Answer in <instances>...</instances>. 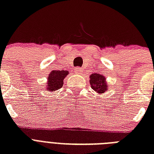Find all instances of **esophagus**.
I'll use <instances>...</instances> for the list:
<instances>
[{
  "label": "esophagus",
  "instance_id": "obj_1",
  "mask_svg": "<svg viewBox=\"0 0 154 154\" xmlns=\"http://www.w3.org/2000/svg\"><path fill=\"white\" fill-rule=\"evenodd\" d=\"M75 70H76V72H77V73H82V72L83 71L82 68H80V67H77Z\"/></svg>",
  "mask_w": 154,
  "mask_h": 154
}]
</instances>
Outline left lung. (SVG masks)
Here are the masks:
<instances>
[{"label": "left lung", "instance_id": "8db88e82", "mask_svg": "<svg viewBox=\"0 0 154 154\" xmlns=\"http://www.w3.org/2000/svg\"><path fill=\"white\" fill-rule=\"evenodd\" d=\"M89 78L92 89H94V90L97 92L98 94H104V92L107 90L108 85H106L104 76L97 73H93Z\"/></svg>", "mask_w": 154, "mask_h": 154}]
</instances>
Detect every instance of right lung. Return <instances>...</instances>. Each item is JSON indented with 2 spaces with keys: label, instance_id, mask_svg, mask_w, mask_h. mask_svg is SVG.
Listing matches in <instances>:
<instances>
[{
  "label": "right lung",
  "instance_id": "1",
  "mask_svg": "<svg viewBox=\"0 0 154 154\" xmlns=\"http://www.w3.org/2000/svg\"><path fill=\"white\" fill-rule=\"evenodd\" d=\"M68 75V71L65 70H53L49 74L47 82V89L49 91L57 90L63 85V80Z\"/></svg>",
  "mask_w": 154,
  "mask_h": 154
}]
</instances>
